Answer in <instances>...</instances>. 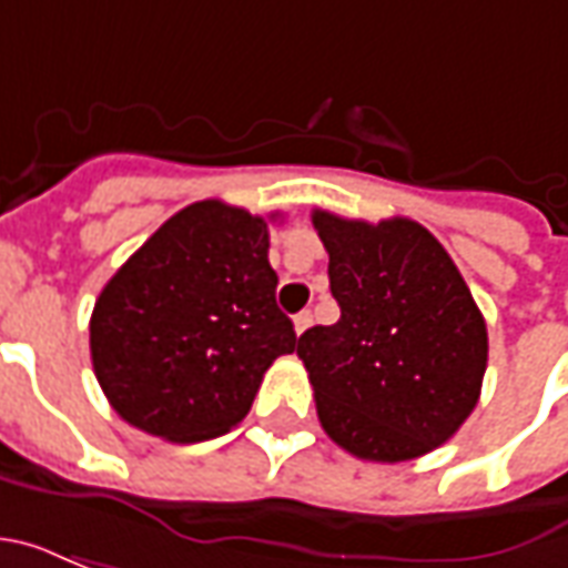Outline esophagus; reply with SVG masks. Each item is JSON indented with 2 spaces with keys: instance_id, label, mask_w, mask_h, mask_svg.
I'll list each match as a JSON object with an SVG mask.
<instances>
[{
  "instance_id": "esophagus-1",
  "label": "esophagus",
  "mask_w": 568,
  "mask_h": 568,
  "mask_svg": "<svg viewBox=\"0 0 568 568\" xmlns=\"http://www.w3.org/2000/svg\"><path fill=\"white\" fill-rule=\"evenodd\" d=\"M310 325H313V313H310V310H304V313H297V316H295V332L304 334L310 328Z\"/></svg>"
}]
</instances>
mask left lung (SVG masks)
<instances>
[{
    "label": "left lung",
    "instance_id": "1",
    "mask_svg": "<svg viewBox=\"0 0 568 568\" xmlns=\"http://www.w3.org/2000/svg\"><path fill=\"white\" fill-rule=\"evenodd\" d=\"M313 227L341 304V320L297 341L322 428L358 459H417L450 440L475 410L487 322L423 224H368L316 210Z\"/></svg>",
    "mask_w": 568,
    "mask_h": 568
}]
</instances>
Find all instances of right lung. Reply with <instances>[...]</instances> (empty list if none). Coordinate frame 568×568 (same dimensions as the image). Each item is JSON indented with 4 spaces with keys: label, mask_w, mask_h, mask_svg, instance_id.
<instances>
[{
    "label": "right lung",
    "mask_w": 568,
    "mask_h": 568,
    "mask_svg": "<svg viewBox=\"0 0 568 568\" xmlns=\"http://www.w3.org/2000/svg\"><path fill=\"white\" fill-rule=\"evenodd\" d=\"M267 248L261 215L200 200L124 261L91 316L93 374L118 417L175 444L246 417L264 371L297 344Z\"/></svg>",
    "instance_id": "right-lung-1"
}]
</instances>
